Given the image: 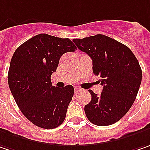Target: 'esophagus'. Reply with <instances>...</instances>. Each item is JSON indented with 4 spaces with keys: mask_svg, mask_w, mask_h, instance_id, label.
I'll return each mask as SVG.
<instances>
[{
    "mask_svg": "<svg viewBox=\"0 0 150 150\" xmlns=\"http://www.w3.org/2000/svg\"><path fill=\"white\" fill-rule=\"evenodd\" d=\"M80 91H81V89H80V88H75V94H77V93H78V92H79Z\"/></svg>",
    "mask_w": 150,
    "mask_h": 150,
    "instance_id": "obj_1",
    "label": "esophagus"
}]
</instances>
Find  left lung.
<instances>
[{"mask_svg":"<svg viewBox=\"0 0 150 150\" xmlns=\"http://www.w3.org/2000/svg\"><path fill=\"white\" fill-rule=\"evenodd\" d=\"M77 48L92 59L93 73L101 77L100 96L91 90V100L85 106L88 120L97 126L119 121L134 104L142 81V69L126 45L102 34L74 38Z\"/></svg>","mask_w":150,"mask_h":150,"instance_id":"obj_1","label":"left lung"}]
</instances>
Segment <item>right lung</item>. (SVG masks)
Returning <instances> with one entry per match:
<instances>
[{
	"instance_id": "1",
	"label": "right lung",
	"mask_w": 150,
	"mask_h": 150,
	"mask_svg": "<svg viewBox=\"0 0 150 150\" xmlns=\"http://www.w3.org/2000/svg\"><path fill=\"white\" fill-rule=\"evenodd\" d=\"M75 49L69 38L41 33L23 42L11 59V92L23 115L38 127L55 128L65 118L74 87L52 86L51 75L60 57Z\"/></svg>"
}]
</instances>
